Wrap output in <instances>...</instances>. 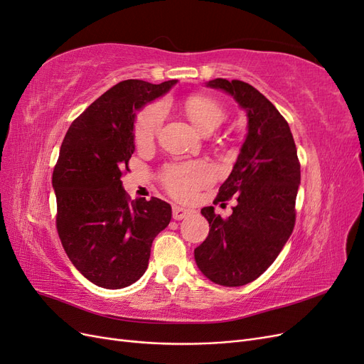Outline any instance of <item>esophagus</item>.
I'll return each mask as SVG.
<instances>
[{
    "label": "esophagus",
    "instance_id": "1",
    "mask_svg": "<svg viewBox=\"0 0 364 364\" xmlns=\"http://www.w3.org/2000/svg\"><path fill=\"white\" fill-rule=\"evenodd\" d=\"M190 214H193L191 209H185L182 206H173V218L174 220H182L185 217H188Z\"/></svg>",
    "mask_w": 364,
    "mask_h": 364
}]
</instances>
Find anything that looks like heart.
Here are the masks:
<instances>
[{
	"instance_id": "heart-1",
	"label": "heart",
	"mask_w": 364,
	"mask_h": 364,
	"mask_svg": "<svg viewBox=\"0 0 364 364\" xmlns=\"http://www.w3.org/2000/svg\"><path fill=\"white\" fill-rule=\"evenodd\" d=\"M183 109L191 123L203 134H211L226 119L223 106L206 95H191L185 100ZM164 119L161 105H150L142 109L135 121V141L146 146L155 139ZM213 178L211 168L205 162H188L174 165L165 173V185L179 199H190L194 193Z\"/></svg>"
}]
</instances>
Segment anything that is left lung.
Returning <instances> with one entry per match:
<instances>
[{"mask_svg": "<svg viewBox=\"0 0 364 364\" xmlns=\"http://www.w3.org/2000/svg\"><path fill=\"white\" fill-rule=\"evenodd\" d=\"M208 87L230 95L247 117V134L215 202L237 197L232 214L202 209L209 234L194 249L197 267L225 287L255 281L277 259L294 228L301 165L287 121L266 97L241 80L214 79Z\"/></svg>", "mask_w": 364, "mask_h": 364, "instance_id": "obj_1", "label": "left lung"}]
</instances>
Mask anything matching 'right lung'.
Wrapping results in <instances>:
<instances>
[{
    "mask_svg": "<svg viewBox=\"0 0 364 364\" xmlns=\"http://www.w3.org/2000/svg\"><path fill=\"white\" fill-rule=\"evenodd\" d=\"M178 80H124L77 117L53 171L58 232L86 279L117 290L136 282L149 266L155 237L168 226L171 206L158 197L129 200L121 174L135 151V118Z\"/></svg>",
    "mask_w": 364,
    "mask_h": 364,
    "instance_id": "add662e5",
    "label": "right lung"
}]
</instances>
